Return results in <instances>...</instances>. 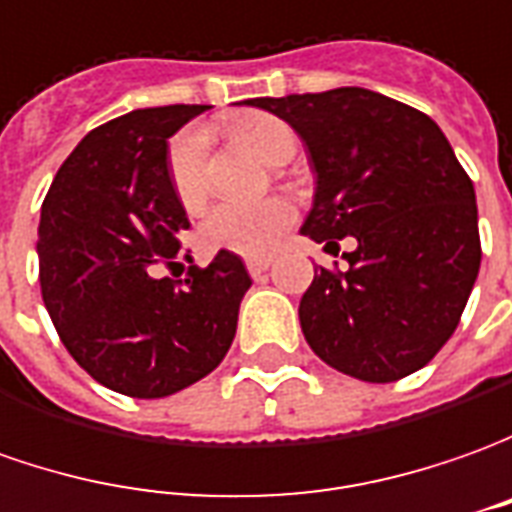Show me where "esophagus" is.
<instances>
[{
    "mask_svg": "<svg viewBox=\"0 0 512 512\" xmlns=\"http://www.w3.org/2000/svg\"><path fill=\"white\" fill-rule=\"evenodd\" d=\"M269 266H271L269 257H249V260H246V269H249L252 277H260V274L269 269Z\"/></svg>",
    "mask_w": 512,
    "mask_h": 512,
    "instance_id": "34e87169",
    "label": "esophagus"
}]
</instances>
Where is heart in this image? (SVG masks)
I'll return each mask as SVG.
<instances>
[{"mask_svg": "<svg viewBox=\"0 0 512 512\" xmlns=\"http://www.w3.org/2000/svg\"><path fill=\"white\" fill-rule=\"evenodd\" d=\"M232 134L257 159L283 165L297 151L291 125L271 114H246L232 123ZM170 182L184 207H198L207 193V134L187 128L170 145ZM294 221V204L285 198L263 201H224L212 207L201 235L210 249H227L235 255H269Z\"/></svg>", "mask_w": 512, "mask_h": 512, "instance_id": "b5f03b06", "label": "heart"}]
</instances>
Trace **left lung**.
Wrapping results in <instances>:
<instances>
[{
    "label": "left lung",
    "instance_id": "1",
    "mask_svg": "<svg viewBox=\"0 0 512 512\" xmlns=\"http://www.w3.org/2000/svg\"><path fill=\"white\" fill-rule=\"evenodd\" d=\"M243 103L305 145L316 187L302 235L358 243L344 271H314L300 300L305 342L370 384L426 367L457 330L482 260L474 184L440 125L361 86Z\"/></svg>",
    "mask_w": 512,
    "mask_h": 512
}]
</instances>
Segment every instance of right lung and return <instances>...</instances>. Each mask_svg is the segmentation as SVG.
<instances>
[{
	"mask_svg": "<svg viewBox=\"0 0 512 512\" xmlns=\"http://www.w3.org/2000/svg\"><path fill=\"white\" fill-rule=\"evenodd\" d=\"M207 109H137L89 131L41 204L38 280L52 325L97 384L128 398H168L210 375L252 285L227 249L179 283L156 274L190 227L168 139Z\"/></svg>",
	"mask_w": 512,
	"mask_h": 512,
	"instance_id": "add662e5",
	"label": "right lung"
}]
</instances>
